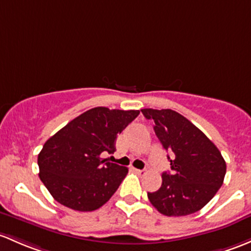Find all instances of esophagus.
<instances>
[{
    "label": "esophagus",
    "instance_id": "1",
    "mask_svg": "<svg viewBox=\"0 0 251 251\" xmlns=\"http://www.w3.org/2000/svg\"><path fill=\"white\" fill-rule=\"evenodd\" d=\"M132 171H133L134 173L138 174V176H143V174L146 173V171H144V170H138V168H132Z\"/></svg>",
    "mask_w": 251,
    "mask_h": 251
}]
</instances>
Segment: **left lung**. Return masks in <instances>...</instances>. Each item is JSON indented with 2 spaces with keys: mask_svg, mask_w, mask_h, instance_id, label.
I'll use <instances>...</instances> for the list:
<instances>
[{
  "mask_svg": "<svg viewBox=\"0 0 251 251\" xmlns=\"http://www.w3.org/2000/svg\"><path fill=\"white\" fill-rule=\"evenodd\" d=\"M163 149L171 152V172L161 188L148 192L150 203L166 216H184L202 209L223 185L226 162L215 144L191 121L172 109L146 108Z\"/></svg>",
  "mask_w": 251,
  "mask_h": 251,
  "instance_id": "8db88e82",
  "label": "left lung"
}]
</instances>
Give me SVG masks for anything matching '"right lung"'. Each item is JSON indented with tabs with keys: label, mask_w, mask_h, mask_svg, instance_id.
<instances>
[{
	"label": "right lung",
	"mask_w": 251,
	"mask_h": 251,
	"mask_svg": "<svg viewBox=\"0 0 251 251\" xmlns=\"http://www.w3.org/2000/svg\"><path fill=\"white\" fill-rule=\"evenodd\" d=\"M138 114L92 108L50 137L38 154V167L55 201L78 212H92L109 201L128 170L101 154L115 151L117 136Z\"/></svg>",
	"instance_id": "1"
}]
</instances>
